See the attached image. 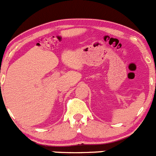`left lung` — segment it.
Listing matches in <instances>:
<instances>
[{
	"instance_id": "8db88e82",
	"label": "left lung",
	"mask_w": 156,
	"mask_h": 156,
	"mask_svg": "<svg viewBox=\"0 0 156 156\" xmlns=\"http://www.w3.org/2000/svg\"><path fill=\"white\" fill-rule=\"evenodd\" d=\"M155 84H156V83H155Z\"/></svg>"
}]
</instances>
